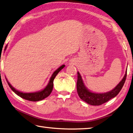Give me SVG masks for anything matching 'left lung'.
Returning a JSON list of instances; mask_svg holds the SVG:
<instances>
[{"label":"left lung","instance_id":"1","mask_svg":"<svg viewBox=\"0 0 133 133\" xmlns=\"http://www.w3.org/2000/svg\"><path fill=\"white\" fill-rule=\"evenodd\" d=\"M127 77V71L125 72V75L120 81V83L110 91L102 93V94H97L90 92L88 88L85 87L83 83L82 76L78 72V80L76 83L77 92L80 98L87 103L93 106H99L106 103L109 100L117 96L120 92L121 89L124 85L125 79Z\"/></svg>","mask_w":133,"mask_h":133}]
</instances>
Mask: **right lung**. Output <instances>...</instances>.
<instances>
[{"label":"right lung","instance_id":"right-lung-1","mask_svg":"<svg viewBox=\"0 0 133 133\" xmlns=\"http://www.w3.org/2000/svg\"><path fill=\"white\" fill-rule=\"evenodd\" d=\"M65 67V65H62L59 68H58L57 70L54 72L52 74V76L50 78V81L48 83V85H46V87L44 88L41 91L39 92H32V93H23L22 92L18 91V90H16L15 88H14L12 86L10 85V83L8 82V81H7V82H8L9 87L11 88V89L13 90V91L15 93L16 95H17L18 96L22 97V98L27 100V101H32V102H37V101H41V100H43L44 99L46 98V97H48L49 95L51 94V93L52 92V90L53 89V82H54V79L55 76H57L58 72L63 69Z\"/></svg>","mask_w":133,"mask_h":133}]
</instances>
